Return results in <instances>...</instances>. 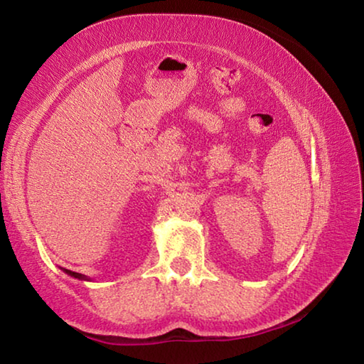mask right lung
Wrapping results in <instances>:
<instances>
[{"instance_id":"add662e5","label":"right lung","mask_w":364,"mask_h":364,"mask_svg":"<svg viewBox=\"0 0 364 364\" xmlns=\"http://www.w3.org/2000/svg\"><path fill=\"white\" fill-rule=\"evenodd\" d=\"M67 274L69 276H72V278H75V279H80V281H91L88 276H85V274H82V273H75V271H70V269H65V268H63Z\"/></svg>"}]
</instances>
